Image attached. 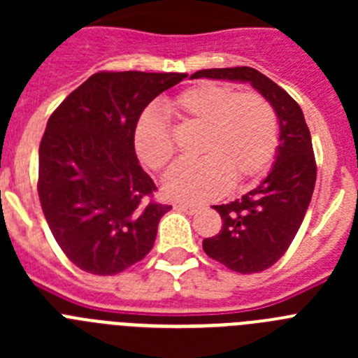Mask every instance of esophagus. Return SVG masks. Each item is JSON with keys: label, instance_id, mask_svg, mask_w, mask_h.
<instances>
[{"label": "esophagus", "instance_id": "1", "mask_svg": "<svg viewBox=\"0 0 358 358\" xmlns=\"http://www.w3.org/2000/svg\"><path fill=\"white\" fill-rule=\"evenodd\" d=\"M176 208L188 215H194L201 210V206H197V204H189V202H179V204H176Z\"/></svg>", "mask_w": 358, "mask_h": 358}]
</instances>
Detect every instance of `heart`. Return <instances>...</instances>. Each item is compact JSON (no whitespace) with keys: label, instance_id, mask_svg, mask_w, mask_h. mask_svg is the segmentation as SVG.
<instances>
[{"label":"heart","instance_id":"heart-1","mask_svg":"<svg viewBox=\"0 0 358 358\" xmlns=\"http://www.w3.org/2000/svg\"><path fill=\"white\" fill-rule=\"evenodd\" d=\"M172 110L182 122L204 129L199 161L179 163L163 179V189L182 201H206L264 176L278 150V116L264 94L236 93L227 85L201 82L177 94ZM134 148L150 170H163L176 143L157 113L147 110L134 129Z\"/></svg>","mask_w":358,"mask_h":358}]
</instances>
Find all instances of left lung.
I'll return each instance as SVG.
<instances>
[{
  "label": "left lung",
  "mask_w": 358,
  "mask_h": 358,
  "mask_svg": "<svg viewBox=\"0 0 358 358\" xmlns=\"http://www.w3.org/2000/svg\"><path fill=\"white\" fill-rule=\"evenodd\" d=\"M201 77L249 82L271 102L280 120L273 170L242 199L215 206L222 217V229L202 240L204 252L231 271L262 273L287 252L314 194L317 166L308 125L296 100L258 69L215 68L192 75Z\"/></svg>",
  "instance_id": "left-lung-1"
}]
</instances>
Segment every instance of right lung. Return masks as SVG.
Instances as JSON below:
<instances>
[{
  "label": "right lung",
  "instance_id": "1",
  "mask_svg": "<svg viewBox=\"0 0 358 358\" xmlns=\"http://www.w3.org/2000/svg\"><path fill=\"white\" fill-rule=\"evenodd\" d=\"M186 73L100 71L46 123L37 192L53 238L85 273L113 276L143 260L169 204L140 166L134 129L145 107Z\"/></svg>",
  "mask_w": 358,
  "mask_h": 358
}]
</instances>
